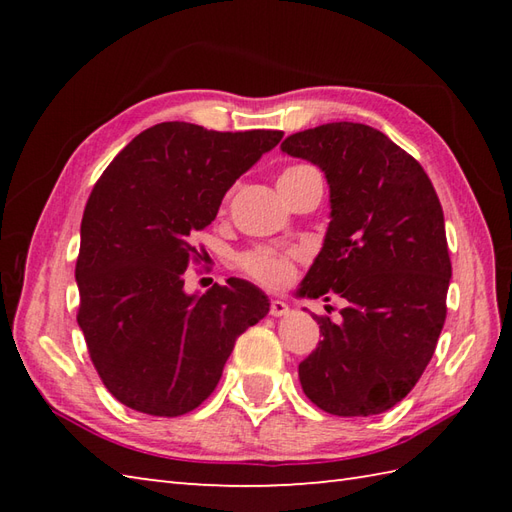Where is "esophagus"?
I'll return each instance as SVG.
<instances>
[{"instance_id":"34e87169","label":"esophagus","mask_w":512,"mask_h":512,"mask_svg":"<svg viewBox=\"0 0 512 512\" xmlns=\"http://www.w3.org/2000/svg\"><path fill=\"white\" fill-rule=\"evenodd\" d=\"M288 312H290V306L286 301H281V299L270 301V314H273V317H286Z\"/></svg>"}]
</instances>
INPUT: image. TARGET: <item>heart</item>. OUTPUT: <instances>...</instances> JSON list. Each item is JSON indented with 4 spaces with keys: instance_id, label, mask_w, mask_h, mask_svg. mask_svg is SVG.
<instances>
[{
    "instance_id": "obj_1",
    "label": "heart",
    "mask_w": 512,
    "mask_h": 512,
    "mask_svg": "<svg viewBox=\"0 0 512 512\" xmlns=\"http://www.w3.org/2000/svg\"><path fill=\"white\" fill-rule=\"evenodd\" d=\"M310 169V167H290L281 178H290L295 173ZM299 259L297 250H279V248H255L246 253L242 259H239V266H242L244 273L248 277H253L259 284H264L268 288H284L288 281L295 275V262Z\"/></svg>"
}]
</instances>
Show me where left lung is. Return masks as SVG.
Segmentation results:
<instances>
[{"label": "left lung", "instance_id": "1", "mask_svg": "<svg viewBox=\"0 0 512 512\" xmlns=\"http://www.w3.org/2000/svg\"><path fill=\"white\" fill-rule=\"evenodd\" d=\"M281 151L330 184V224L299 297L347 306L317 317L323 339L299 380L332 416H376L405 398L436 352L447 319L451 259L436 189L416 158L363 123L288 136Z\"/></svg>", "mask_w": 512, "mask_h": 512}]
</instances>
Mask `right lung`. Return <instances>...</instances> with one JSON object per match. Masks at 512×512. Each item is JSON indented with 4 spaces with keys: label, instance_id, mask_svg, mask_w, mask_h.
<instances>
[{
    "label": "right lung",
    "instance_id": "right-lung-1",
    "mask_svg": "<svg viewBox=\"0 0 512 512\" xmlns=\"http://www.w3.org/2000/svg\"><path fill=\"white\" fill-rule=\"evenodd\" d=\"M281 136L158 123L94 184L76 259V321L103 385L129 409L173 418L200 407L237 336L268 314V297L250 281L231 277L187 295L184 270L202 259L195 233Z\"/></svg>",
    "mask_w": 512,
    "mask_h": 512
}]
</instances>
